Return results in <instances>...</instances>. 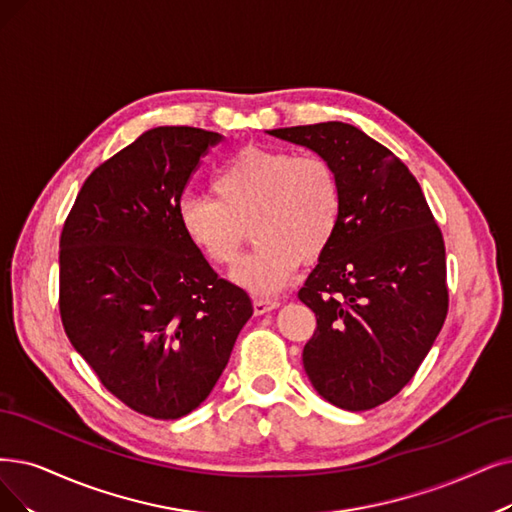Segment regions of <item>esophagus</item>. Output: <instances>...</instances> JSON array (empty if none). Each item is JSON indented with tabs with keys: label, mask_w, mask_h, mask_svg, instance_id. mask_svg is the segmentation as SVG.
<instances>
[{
	"label": "esophagus",
	"mask_w": 512,
	"mask_h": 512,
	"mask_svg": "<svg viewBox=\"0 0 512 512\" xmlns=\"http://www.w3.org/2000/svg\"><path fill=\"white\" fill-rule=\"evenodd\" d=\"M277 306H279V300H275V298H254V313L256 315L269 313V311L277 309Z\"/></svg>",
	"instance_id": "1"
}]
</instances>
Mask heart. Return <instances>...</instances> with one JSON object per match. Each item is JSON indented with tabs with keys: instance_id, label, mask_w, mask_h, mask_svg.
<instances>
[{
	"instance_id": "1",
	"label": "heart",
	"mask_w": 512,
	"mask_h": 512,
	"mask_svg": "<svg viewBox=\"0 0 512 512\" xmlns=\"http://www.w3.org/2000/svg\"><path fill=\"white\" fill-rule=\"evenodd\" d=\"M212 195H187L178 224L193 248L216 267L239 260L252 224L256 250L235 281L258 294L281 290L302 258L330 248L342 218V185L327 159L269 147H248L212 178Z\"/></svg>"
}]
</instances>
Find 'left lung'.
<instances>
[{
    "label": "left lung",
    "instance_id": "left-lung-1",
    "mask_svg": "<svg viewBox=\"0 0 512 512\" xmlns=\"http://www.w3.org/2000/svg\"><path fill=\"white\" fill-rule=\"evenodd\" d=\"M267 134L327 159L342 218L298 298L317 317L302 351L315 391L363 412L395 397L431 351L447 315L445 245L414 174L342 121Z\"/></svg>",
    "mask_w": 512,
    "mask_h": 512
}]
</instances>
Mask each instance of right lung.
I'll return each mask as SVG.
<instances>
[{"label": "right lung", "instance_id": "obj_1", "mask_svg": "<svg viewBox=\"0 0 512 512\" xmlns=\"http://www.w3.org/2000/svg\"><path fill=\"white\" fill-rule=\"evenodd\" d=\"M222 134L159 126L98 166L60 235V317L132 410L176 420L208 399L252 300L182 235L178 203Z\"/></svg>", "mask_w": 512, "mask_h": 512}]
</instances>
